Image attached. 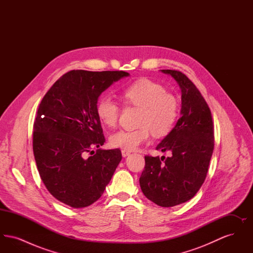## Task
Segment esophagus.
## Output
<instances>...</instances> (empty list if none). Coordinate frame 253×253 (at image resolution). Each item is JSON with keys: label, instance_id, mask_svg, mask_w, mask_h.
Masks as SVG:
<instances>
[{"label": "esophagus", "instance_id": "1", "mask_svg": "<svg viewBox=\"0 0 253 253\" xmlns=\"http://www.w3.org/2000/svg\"><path fill=\"white\" fill-rule=\"evenodd\" d=\"M121 154H122V157H128V156L131 154V152H130V151H127V150H122V151H121Z\"/></svg>", "mask_w": 253, "mask_h": 253}]
</instances>
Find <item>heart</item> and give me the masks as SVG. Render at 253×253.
I'll return each mask as SVG.
<instances>
[{"instance_id":"obj_1","label":"heart","mask_w":253,"mask_h":253,"mask_svg":"<svg viewBox=\"0 0 253 253\" xmlns=\"http://www.w3.org/2000/svg\"><path fill=\"white\" fill-rule=\"evenodd\" d=\"M121 96L125 103L142 108L139 118L140 128L136 130H120L110 136V144L127 151L136 149L147 142L151 132L157 137L170 132L178 117L176 98L167 94L166 89L148 79H140L126 86ZM99 121L112 128L118 123L121 107L110 96L99 97L96 105Z\"/></svg>"}]
</instances>
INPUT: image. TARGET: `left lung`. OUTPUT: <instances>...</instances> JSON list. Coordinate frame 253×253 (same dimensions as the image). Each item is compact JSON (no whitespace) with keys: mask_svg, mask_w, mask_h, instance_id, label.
Returning a JSON list of instances; mask_svg holds the SVG:
<instances>
[{"mask_svg":"<svg viewBox=\"0 0 253 253\" xmlns=\"http://www.w3.org/2000/svg\"><path fill=\"white\" fill-rule=\"evenodd\" d=\"M171 76L181 89V118L157 146L169 152L164 162L145 157L139 184L145 196L155 204L169 208L192 199L204 183L214 147L213 122L204 97L183 73L161 70ZM165 158V157H164Z\"/></svg>","mask_w":253,"mask_h":253,"instance_id":"1","label":"left lung"}]
</instances>
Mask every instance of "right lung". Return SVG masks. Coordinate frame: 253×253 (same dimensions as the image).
<instances>
[{"instance_id": "right-lung-1", "label": "right lung", "mask_w": 253, "mask_h": 253, "mask_svg": "<svg viewBox=\"0 0 253 253\" xmlns=\"http://www.w3.org/2000/svg\"><path fill=\"white\" fill-rule=\"evenodd\" d=\"M129 73L72 70L42 99L34 121L33 152L40 176L56 199L75 209L102 195L121 162V150H102L98 96ZM99 149L86 157L92 147Z\"/></svg>"}]
</instances>
